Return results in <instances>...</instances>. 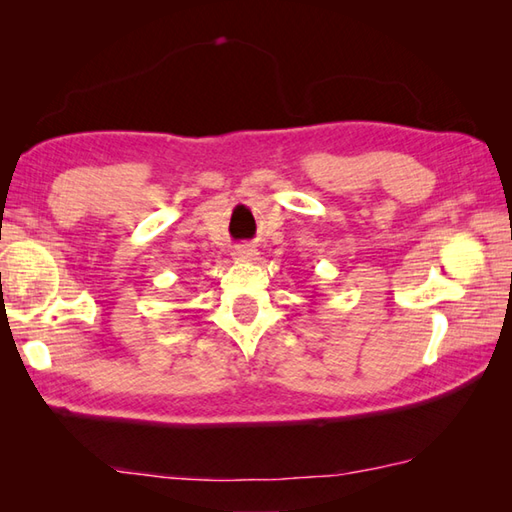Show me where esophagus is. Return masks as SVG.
Listing matches in <instances>:
<instances>
[{
  "mask_svg": "<svg viewBox=\"0 0 512 512\" xmlns=\"http://www.w3.org/2000/svg\"><path fill=\"white\" fill-rule=\"evenodd\" d=\"M257 255L259 253L255 250V246H250V244H239L233 250V257L237 259V262H255Z\"/></svg>",
  "mask_w": 512,
  "mask_h": 512,
  "instance_id": "esophagus-1",
  "label": "esophagus"
}]
</instances>
